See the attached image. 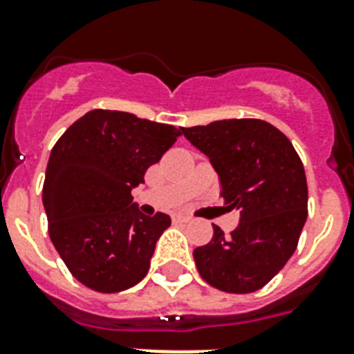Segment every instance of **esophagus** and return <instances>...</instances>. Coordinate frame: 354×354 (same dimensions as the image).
I'll use <instances>...</instances> for the list:
<instances>
[{
	"mask_svg": "<svg viewBox=\"0 0 354 354\" xmlns=\"http://www.w3.org/2000/svg\"><path fill=\"white\" fill-rule=\"evenodd\" d=\"M172 222H174V224H187V222H191V218L182 215V213H174V215H172Z\"/></svg>",
	"mask_w": 354,
	"mask_h": 354,
	"instance_id": "obj_1",
	"label": "esophagus"
}]
</instances>
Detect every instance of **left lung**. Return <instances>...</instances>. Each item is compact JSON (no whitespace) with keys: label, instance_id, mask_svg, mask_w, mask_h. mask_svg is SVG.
Listing matches in <instances>:
<instances>
[{"label":"left lung","instance_id":"left-lung-1","mask_svg":"<svg viewBox=\"0 0 354 354\" xmlns=\"http://www.w3.org/2000/svg\"><path fill=\"white\" fill-rule=\"evenodd\" d=\"M209 158L239 226L193 252L202 279L218 290L250 294L263 288L296 252L307 221L305 169L290 139L261 119H222L182 128Z\"/></svg>","mask_w":354,"mask_h":354}]
</instances>
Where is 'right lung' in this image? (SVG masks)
I'll return each instance as SVG.
<instances>
[{
    "label": "right lung",
    "instance_id": "right-lung-1",
    "mask_svg": "<svg viewBox=\"0 0 354 354\" xmlns=\"http://www.w3.org/2000/svg\"><path fill=\"white\" fill-rule=\"evenodd\" d=\"M182 128L115 110H91L53 147L44 182L49 236L91 290H127L149 272L171 216L143 215L132 189L171 149Z\"/></svg>",
    "mask_w": 354,
    "mask_h": 354
}]
</instances>
